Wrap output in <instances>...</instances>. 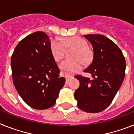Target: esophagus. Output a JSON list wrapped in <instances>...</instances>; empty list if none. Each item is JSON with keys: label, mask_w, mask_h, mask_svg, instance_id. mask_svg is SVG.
Masks as SVG:
<instances>
[{"label": "esophagus", "mask_w": 134, "mask_h": 134, "mask_svg": "<svg viewBox=\"0 0 134 134\" xmlns=\"http://www.w3.org/2000/svg\"><path fill=\"white\" fill-rule=\"evenodd\" d=\"M72 78L71 76H65V79H66V82H68Z\"/></svg>", "instance_id": "34e87169"}]
</instances>
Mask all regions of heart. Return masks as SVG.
Returning <instances> with one entry per match:
<instances>
[{"label":"heart","mask_w":134,"mask_h":134,"mask_svg":"<svg viewBox=\"0 0 134 134\" xmlns=\"http://www.w3.org/2000/svg\"><path fill=\"white\" fill-rule=\"evenodd\" d=\"M65 47L67 49H74L71 55L72 60H64L60 64L62 74L65 76H70L76 74L82 69L84 64H88L92 59L91 51L86 47V43L82 38L72 37L67 38L64 41ZM52 54L57 61L63 58L65 48L58 39H53L50 44Z\"/></svg>","instance_id":"heart-1"}]
</instances>
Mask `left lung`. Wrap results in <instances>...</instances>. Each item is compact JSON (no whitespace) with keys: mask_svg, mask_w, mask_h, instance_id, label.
<instances>
[{"mask_svg":"<svg viewBox=\"0 0 134 134\" xmlns=\"http://www.w3.org/2000/svg\"><path fill=\"white\" fill-rule=\"evenodd\" d=\"M93 48L92 63L84 71L92 79L75 76L80 87L74 93L80 110L97 113L107 108L121 87L125 75L126 63L122 51L110 39L102 35H86Z\"/></svg>","mask_w":134,"mask_h":134,"instance_id":"obj_1","label":"left lung"}]
</instances>
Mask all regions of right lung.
Masks as SVG:
<instances>
[{
  "instance_id": "right-lung-1",
  "label": "right lung",
  "mask_w": 134,
  "mask_h": 134,
  "mask_svg": "<svg viewBox=\"0 0 134 134\" xmlns=\"http://www.w3.org/2000/svg\"><path fill=\"white\" fill-rule=\"evenodd\" d=\"M50 40L37 31L20 41L12 56L13 84L26 104L37 110L49 108L56 103L65 82L50 49Z\"/></svg>"
}]
</instances>
